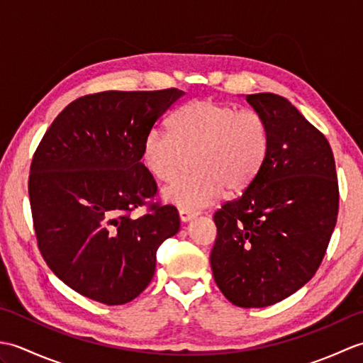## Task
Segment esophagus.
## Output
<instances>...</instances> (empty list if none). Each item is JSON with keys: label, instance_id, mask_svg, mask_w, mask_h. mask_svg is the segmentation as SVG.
<instances>
[{"label": "esophagus", "instance_id": "34e87169", "mask_svg": "<svg viewBox=\"0 0 363 363\" xmlns=\"http://www.w3.org/2000/svg\"><path fill=\"white\" fill-rule=\"evenodd\" d=\"M196 212H190V211H186V209H181L179 211V218L182 223H187L190 220H194L196 217Z\"/></svg>", "mask_w": 363, "mask_h": 363}]
</instances>
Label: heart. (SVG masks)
I'll use <instances>...</instances> for the list:
<instances>
[{
  "label": "heart",
  "mask_w": 363,
  "mask_h": 363,
  "mask_svg": "<svg viewBox=\"0 0 363 363\" xmlns=\"http://www.w3.org/2000/svg\"><path fill=\"white\" fill-rule=\"evenodd\" d=\"M169 126L172 134L151 129L145 135L142 162L154 179L169 182L191 154L195 172L162 191L165 201L179 209H204L225 187L230 194L245 190L265 165L269 129L256 111L194 99L172 115Z\"/></svg>",
  "instance_id": "heart-1"
}]
</instances>
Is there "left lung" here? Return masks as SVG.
<instances>
[{"label":"left lung","instance_id":"obj_1","mask_svg":"<svg viewBox=\"0 0 363 363\" xmlns=\"http://www.w3.org/2000/svg\"><path fill=\"white\" fill-rule=\"evenodd\" d=\"M265 118V165L240 198L215 212L212 273L230 303L251 309L289 298L325 257L338 213L330 145L289 99L246 95Z\"/></svg>","mask_w":363,"mask_h":363}]
</instances>
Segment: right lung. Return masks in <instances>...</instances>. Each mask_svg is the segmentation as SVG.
Returning a JSON list of instances; mask_svg holds the SVG:
<instances>
[{
    "instance_id": "right-lung-1",
    "label": "right lung",
    "mask_w": 363,
    "mask_h": 363,
    "mask_svg": "<svg viewBox=\"0 0 363 363\" xmlns=\"http://www.w3.org/2000/svg\"><path fill=\"white\" fill-rule=\"evenodd\" d=\"M184 91H99L68 104L34 152L29 201L46 265L81 295L126 304L148 287L162 242L179 230L142 164L145 135ZM149 204L140 219L130 217Z\"/></svg>"
}]
</instances>
